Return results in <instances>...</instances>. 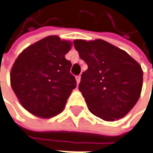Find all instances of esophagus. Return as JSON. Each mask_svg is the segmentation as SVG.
I'll list each match as a JSON object with an SVG mask.
<instances>
[{"mask_svg":"<svg viewBox=\"0 0 153 153\" xmlns=\"http://www.w3.org/2000/svg\"><path fill=\"white\" fill-rule=\"evenodd\" d=\"M76 81H77V84H79V81H80V75H78V76H76Z\"/></svg>","mask_w":153,"mask_h":153,"instance_id":"esophagus-1","label":"esophagus"}]
</instances>
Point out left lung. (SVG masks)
Masks as SVG:
<instances>
[{"label":"left lung","mask_w":153,"mask_h":153,"mask_svg":"<svg viewBox=\"0 0 153 153\" xmlns=\"http://www.w3.org/2000/svg\"><path fill=\"white\" fill-rule=\"evenodd\" d=\"M74 44L88 67L81 74L79 90L90 112L106 121L123 118L140 96L143 71L139 63L103 40H76Z\"/></svg>","instance_id":"8db88e82"}]
</instances>
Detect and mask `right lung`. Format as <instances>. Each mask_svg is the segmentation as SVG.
<instances>
[{
	"mask_svg": "<svg viewBox=\"0 0 153 153\" xmlns=\"http://www.w3.org/2000/svg\"><path fill=\"white\" fill-rule=\"evenodd\" d=\"M71 43L48 36L29 46L16 59L10 79L23 107L41 118L61 112L76 79L70 73L72 63L65 58Z\"/></svg>",
	"mask_w": 153,
	"mask_h": 153,
	"instance_id": "obj_1",
	"label": "right lung"
}]
</instances>
